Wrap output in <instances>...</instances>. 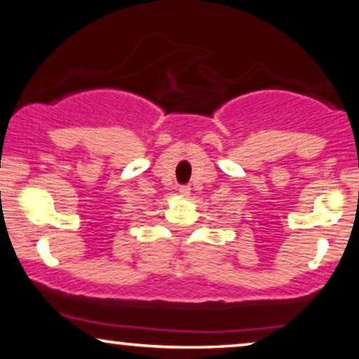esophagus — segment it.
<instances>
[{
    "label": "esophagus",
    "mask_w": 359,
    "mask_h": 359,
    "mask_svg": "<svg viewBox=\"0 0 359 359\" xmlns=\"http://www.w3.org/2000/svg\"><path fill=\"white\" fill-rule=\"evenodd\" d=\"M190 187L189 185H180L179 187V195L180 196H184V198H187V196H189L190 195Z\"/></svg>",
    "instance_id": "34e87169"
}]
</instances>
